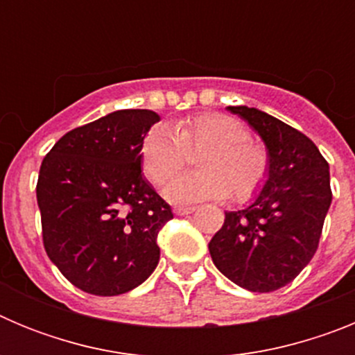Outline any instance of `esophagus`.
Returning <instances> with one entry per match:
<instances>
[{
  "label": "esophagus",
  "instance_id": "obj_1",
  "mask_svg": "<svg viewBox=\"0 0 355 355\" xmlns=\"http://www.w3.org/2000/svg\"><path fill=\"white\" fill-rule=\"evenodd\" d=\"M196 211V208L193 206H180V208H175V215L180 216H184V215H190V213Z\"/></svg>",
  "mask_w": 355,
  "mask_h": 355
}]
</instances>
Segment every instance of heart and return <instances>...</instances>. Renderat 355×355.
<instances>
[{
  "instance_id": "obj_1",
  "label": "heart",
  "mask_w": 355,
  "mask_h": 355,
  "mask_svg": "<svg viewBox=\"0 0 355 355\" xmlns=\"http://www.w3.org/2000/svg\"><path fill=\"white\" fill-rule=\"evenodd\" d=\"M199 172L180 175L165 188L172 202L225 199L247 202L261 192L272 158L265 144L250 139L243 122L224 114H197L156 126L142 144V171L156 187L171 181L187 165L188 153H199Z\"/></svg>"
}]
</instances>
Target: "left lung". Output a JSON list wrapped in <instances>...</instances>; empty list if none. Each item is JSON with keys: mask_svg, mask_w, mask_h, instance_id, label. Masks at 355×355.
I'll return each mask as SVG.
<instances>
[{"mask_svg": "<svg viewBox=\"0 0 355 355\" xmlns=\"http://www.w3.org/2000/svg\"><path fill=\"white\" fill-rule=\"evenodd\" d=\"M229 112L259 133L270 153V175L249 208L225 213L209 254L229 281L268 293L291 283L318 249L332 200L329 163L306 135L261 110Z\"/></svg>", "mask_w": 355, "mask_h": 355, "instance_id": "1", "label": "left lung"}]
</instances>
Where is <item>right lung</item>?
I'll use <instances>...</instances> for the list:
<instances>
[{
  "instance_id": "1",
  "label": "right lung",
  "mask_w": 355,
  "mask_h": 355,
  "mask_svg": "<svg viewBox=\"0 0 355 355\" xmlns=\"http://www.w3.org/2000/svg\"><path fill=\"white\" fill-rule=\"evenodd\" d=\"M150 110H119L65 133L44 156L37 205L46 254L69 283L114 297L142 284L159 261L167 205L144 180L140 150Z\"/></svg>"
}]
</instances>
